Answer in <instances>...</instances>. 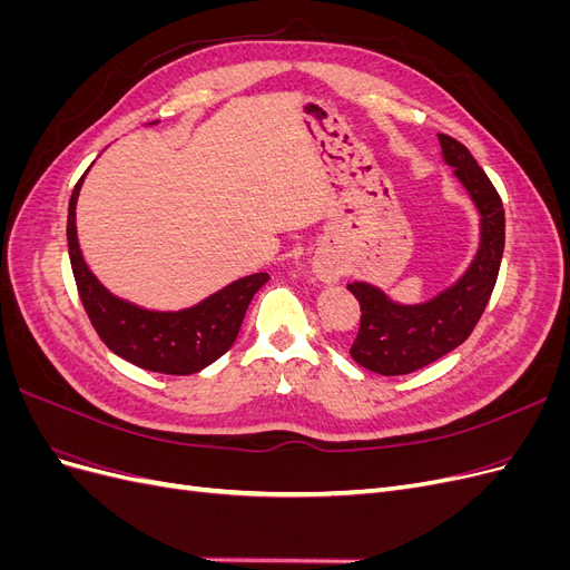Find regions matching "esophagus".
<instances>
[{
	"instance_id": "esophagus-1",
	"label": "esophagus",
	"mask_w": 570,
	"mask_h": 570,
	"mask_svg": "<svg viewBox=\"0 0 570 570\" xmlns=\"http://www.w3.org/2000/svg\"><path fill=\"white\" fill-rule=\"evenodd\" d=\"M314 271H316L318 278H321V281H325V283H333V281H337V278H340V268H335L333 264L316 262Z\"/></svg>"
}]
</instances>
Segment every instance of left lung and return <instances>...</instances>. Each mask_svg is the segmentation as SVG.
Masks as SVG:
<instances>
[{
  "label": "left lung",
  "instance_id": "left-lung-1",
  "mask_svg": "<svg viewBox=\"0 0 570 570\" xmlns=\"http://www.w3.org/2000/svg\"><path fill=\"white\" fill-rule=\"evenodd\" d=\"M444 161L469 189L482 216V243L463 278L442 295L419 306L390 302L381 289L350 283L361 306L358 333L350 354L358 366L381 375H406L456 350L469 340L492 297L504 254L502 197L459 140L440 135Z\"/></svg>",
  "mask_w": 570,
  "mask_h": 570
}]
</instances>
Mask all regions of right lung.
<instances>
[{"label":"right lung","mask_w":570,"mask_h":570,"mask_svg":"<svg viewBox=\"0 0 570 570\" xmlns=\"http://www.w3.org/2000/svg\"><path fill=\"white\" fill-rule=\"evenodd\" d=\"M85 178V176H82ZM82 178L68 202V256L78 295L101 342L130 364L166 375H193L226 354L245 321L252 297L271 275L254 273L223 287L193 308L176 314L145 312L114 295L85 266L76 235V202Z\"/></svg>","instance_id":"right-lung-1"}]
</instances>
